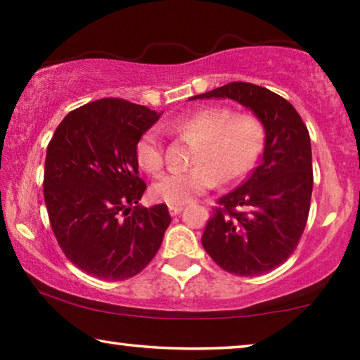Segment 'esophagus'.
Instances as JSON below:
<instances>
[{
    "mask_svg": "<svg viewBox=\"0 0 360 360\" xmlns=\"http://www.w3.org/2000/svg\"><path fill=\"white\" fill-rule=\"evenodd\" d=\"M181 210H184V206H181V205H170L169 206V211H170L172 216H176Z\"/></svg>",
    "mask_w": 360,
    "mask_h": 360,
    "instance_id": "obj_1",
    "label": "esophagus"
}]
</instances>
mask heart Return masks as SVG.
<instances>
[{"instance_id":"1","label":"heart","mask_w":360,"mask_h":360,"mask_svg":"<svg viewBox=\"0 0 360 360\" xmlns=\"http://www.w3.org/2000/svg\"><path fill=\"white\" fill-rule=\"evenodd\" d=\"M167 131L195 141L190 164L193 169L174 172L152 186L157 200L185 205L223 184L239 180L252 169L262 152L265 129L257 116L234 115L224 106H211L176 117ZM136 160L147 174L159 175L165 167V149L160 132L147 129L136 142Z\"/></svg>"}]
</instances>
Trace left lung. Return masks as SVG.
Here are the masks:
<instances>
[{
  "label": "left lung",
  "mask_w": 360,
  "mask_h": 360,
  "mask_svg": "<svg viewBox=\"0 0 360 360\" xmlns=\"http://www.w3.org/2000/svg\"><path fill=\"white\" fill-rule=\"evenodd\" d=\"M196 98H231L262 121V159L248 180L218 200L201 244L226 272L267 274L293 254L308 221L313 164L307 124L292 103L254 83L233 82Z\"/></svg>",
  "instance_id": "8db88e82"
}]
</instances>
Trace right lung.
I'll return each instance as SVG.
<instances>
[{
	"label": "right lung",
	"mask_w": 360,
	"mask_h": 360,
	"mask_svg": "<svg viewBox=\"0 0 360 360\" xmlns=\"http://www.w3.org/2000/svg\"><path fill=\"white\" fill-rule=\"evenodd\" d=\"M162 112L103 98L68 112L47 146L44 200L62 252L117 282L146 269L170 224L167 205L142 208L136 142Z\"/></svg>",
	"instance_id": "add662e5"
}]
</instances>
